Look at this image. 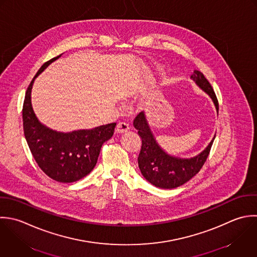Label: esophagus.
<instances>
[{
	"label": "esophagus",
	"instance_id": "1",
	"mask_svg": "<svg viewBox=\"0 0 257 257\" xmlns=\"http://www.w3.org/2000/svg\"><path fill=\"white\" fill-rule=\"evenodd\" d=\"M130 129L129 124L126 122H119L116 126V132L117 133H126Z\"/></svg>",
	"mask_w": 257,
	"mask_h": 257
}]
</instances>
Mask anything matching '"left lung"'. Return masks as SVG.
I'll return each instance as SVG.
<instances>
[{
    "label": "left lung",
    "mask_w": 257,
    "mask_h": 257,
    "mask_svg": "<svg viewBox=\"0 0 257 257\" xmlns=\"http://www.w3.org/2000/svg\"><path fill=\"white\" fill-rule=\"evenodd\" d=\"M191 79L210 96L218 113V100L208 80L198 70L193 71ZM133 125L138 130L142 140L138 156L140 171L147 181L163 189L176 188L194 177L204 165L215 138L214 136L209 145L200 154L192 158L183 159L167 154L157 144L144 112H140L136 116Z\"/></svg>",
    "instance_id": "obj_1"
}]
</instances>
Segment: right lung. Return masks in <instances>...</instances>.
<instances>
[{"label":"right lung","instance_id":"1","mask_svg":"<svg viewBox=\"0 0 257 257\" xmlns=\"http://www.w3.org/2000/svg\"><path fill=\"white\" fill-rule=\"evenodd\" d=\"M61 55L46 62L31 81L23 105V127L31 153L43 172L58 182L71 183L93 170L101 147L112 137L116 123L68 133L57 132L41 124L31 103L33 83L36 77Z\"/></svg>","mask_w":257,"mask_h":257}]
</instances>
